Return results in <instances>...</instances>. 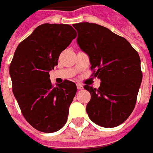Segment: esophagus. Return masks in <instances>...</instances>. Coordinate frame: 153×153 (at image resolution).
Segmentation results:
<instances>
[{"label":"esophagus","mask_w":153,"mask_h":153,"mask_svg":"<svg viewBox=\"0 0 153 153\" xmlns=\"http://www.w3.org/2000/svg\"><path fill=\"white\" fill-rule=\"evenodd\" d=\"M77 88H78V89H83V86L81 84V83H77Z\"/></svg>","instance_id":"esophagus-1"}]
</instances>
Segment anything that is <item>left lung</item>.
Instances as JSON below:
<instances>
[{
    "label": "left lung",
    "mask_w": 153,
    "mask_h": 153,
    "mask_svg": "<svg viewBox=\"0 0 153 153\" xmlns=\"http://www.w3.org/2000/svg\"><path fill=\"white\" fill-rule=\"evenodd\" d=\"M77 43L88 56L93 75L101 79L98 89L83 87L91 94L86 111L90 120L105 128L125 122L134 108L143 74L140 57L125 38L92 23L74 25Z\"/></svg>",
    "instance_id": "left-lung-1"
}]
</instances>
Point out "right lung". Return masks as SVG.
Returning a JSON list of instances; mask_svg holds the SVG:
<instances>
[{
  "label": "right lung",
  "instance_id": "obj_1",
  "mask_svg": "<svg viewBox=\"0 0 153 153\" xmlns=\"http://www.w3.org/2000/svg\"><path fill=\"white\" fill-rule=\"evenodd\" d=\"M75 38L70 25L43 24L19 44L14 54L10 65L13 93L25 120L41 132H56L67 121L76 84L65 80L54 87L49 72Z\"/></svg>",
  "mask_w": 153,
  "mask_h": 153
}]
</instances>
